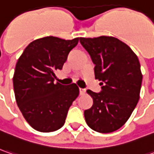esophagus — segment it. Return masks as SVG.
I'll use <instances>...</instances> for the list:
<instances>
[{"label": "esophagus", "mask_w": 154, "mask_h": 154, "mask_svg": "<svg viewBox=\"0 0 154 154\" xmlns=\"http://www.w3.org/2000/svg\"><path fill=\"white\" fill-rule=\"evenodd\" d=\"M79 92H80V94L81 95H82V94H84L86 93V89L85 88H79Z\"/></svg>", "instance_id": "1"}]
</instances>
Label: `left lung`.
<instances>
[{
    "label": "left lung",
    "instance_id": "left-lung-1",
    "mask_svg": "<svg viewBox=\"0 0 154 154\" xmlns=\"http://www.w3.org/2000/svg\"><path fill=\"white\" fill-rule=\"evenodd\" d=\"M95 65L94 77L101 91L87 90L93 106L84 111L87 125L94 131L111 133L130 119L140 98L142 74L138 57L127 44L113 36L80 37Z\"/></svg>",
    "mask_w": 154,
    "mask_h": 154
}]
</instances>
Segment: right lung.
Here are the masks:
<instances>
[{"label": "right lung", "instance_id": "right-lung-1", "mask_svg": "<svg viewBox=\"0 0 154 154\" xmlns=\"http://www.w3.org/2000/svg\"><path fill=\"white\" fill-rule=\"evenodd\" d=\"M79 38L55 36L36 39L25 48L14 71L16 102L25 120L40 132L60 129L72 102L79 94L76 83H54V72L61 70Z\"/></svg>", "mask_w": 154, "mask_h": 154}]
</instances>
